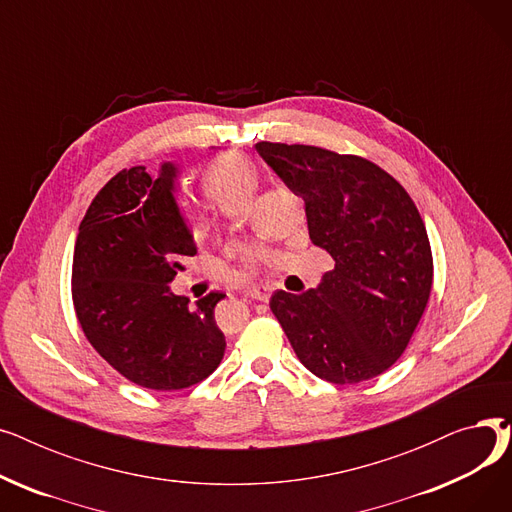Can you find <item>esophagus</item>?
<instances>
[{"label": "esophagus", "instance_id": "34e87169", "mask_svg": "<svg viewBox=\"0 0 512 512\" xmlns=\"http://www.w3.org/2000/svg\"><path fill=\"white\" fill-rule=\"evenodd\" d=\"M245 297L261 301V303H267V301H270V290H267L265 286H253V288L245 290Z\"/></svg>", "mask_w": 512, "mask_h": 512}]
</instances>
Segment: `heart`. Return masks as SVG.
Returning a JSON list of instances; mask_svg holds the SVG:
<instances>
[{
    "label": "heart",
    "mask_w": 512,
    "mask_h": 512,
    "mask_svg": "<svg viewBox=\"0 0 512 512\" xmlns=\"http://www.w3.org/2000/svg\"><path fill=\"white\" fill-rule=\"evenodd\" d=\"M257 172L251 159L242 153L226 151L211 157L201 170L203 191L220 205H242L255 191ZM232 255L240 259L242 274H253L259 267V251L249 247H232Z\"/></svg>",
    "instance_id": "heart-1"
}]
</instances>
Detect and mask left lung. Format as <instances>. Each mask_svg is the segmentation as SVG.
<instances>
[{
    "label": "left lung",
    "mask_w": 512,
    "mask_h": 512,
    "mask_svg": "<svg viewBox=\"0 0 512 512\" xmlns=\"http://www.w3.org/2000/svg\"><path fill=\"white\" fill-rule=\"evenodd\" d=\"M176 166L159 176L120 170L91 201L72 259V303L87 340L126 380L151 390H182L220 365L226 338L209 292L197 305L170 282L197 247L174 201Z\"/></svg>",
    "instance_id": "obj_1"
}]
</instances>
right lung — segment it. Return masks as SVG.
<instances>
[{
    "label": "right lung",
    "instance_id": "obj_1",
    "mask_svg": "<svg viewBox=\"0 0 512 512\" xmlns=\"http://www.w3.org/2000/svg\"><path fill=\"white\" fill-rule=\"evenodd\" d=\"M255 149L303 197L309 238L334 259L317 288L272 294L294 353L332 384L378 378L405 353L434 282L432 247L413 199L359 155L270 141Z\"/></svg>",
    "mask_w": 512,
    "mask_h": 512
}]
</instances>
